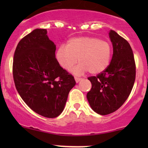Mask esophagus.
<instances>
[{"label": "esophagus", "instance_id": "obj_1", "mask_svg": "<svg viewBox=\"0 0 148 148\" xmlns=\"http://www.w3.org/2000/svg\"><path fill=\"white\" fill-rule=\"evenodd\" d=\"M74 79H75L76 82H77V83H78L79 82L80 80L82 79H81V78H79V77H74Z\"/></svg>", "mask_w": 148, "mask_h": 148}]
</instances>
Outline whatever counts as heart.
<instances>
[{
  "instance_id": "heart-1",
  "label": "heart",
  "mask_w": 148,
  "mask_h": 148,
  "mask_svg": "<svg viewBox=\"0 0 148 148\" xmlns=\"http://www.w3.org/2000/svg\"><path fill=\"white\" fill-rule=\"evenodd\" d=\"M112 49L109 41L96 37L83 36L73 38L62 45L56 51V57L59 65L70 71L78 62L74 73L80 74L89 71L91 74H99L106 69L110 63Z\"/></svg>"
}]
</instances>
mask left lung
Instances as JSON below:
<instances>
[{"label": "left lung", "instance_id": "obj_1", "mask_svg": "<svg viewBox=\"0 0 148 148\" xmlns=\"http://www.w3.org/2000/svg\"><path fill=\"white\" fill-rule=\"evenodd\" d=\"M113 55L110 65L97 77H89L92 89L86 95L95 112L106 115L118 110L129 97L136 75L133 52L129 43L114 31H110Z\"/></svg>", "mask_w": 148, "mask_h": 148}]
</instances>
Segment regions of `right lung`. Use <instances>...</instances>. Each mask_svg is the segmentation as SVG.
<instances>
[{
	"label": "right lung",
	"instance_id": "right-lung-1",
	"mask_svg": "<svg viewBox=\"0 0 148 148\" xmlns=\"http://www.w3.org/2000/svg\"><path fill=\"white\" fill-rule=\"evenodd\" d=\"M56 45L46 29L37 28L18 44L13 56L15 86L25 103L43 117L54 118L63 112L74 77L55 57Z\"/></svg>",
	"mask_w": 148,
	"mask_h": 148
}]
</instances>
